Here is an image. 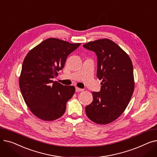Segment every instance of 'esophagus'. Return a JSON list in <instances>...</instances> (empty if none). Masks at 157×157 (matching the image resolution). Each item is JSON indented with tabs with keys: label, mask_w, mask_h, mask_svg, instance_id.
<instances>
[{
	"label": "esophagus",
	"mask_w": 157,
	"mask_h": 157,
	"mask_svg": "<svg viewBox=\"0 0 157 157\" xmlns=\"http://www.w3.org/2000/svg\"><path fill=\"white\" fill-rule=\"evenodd\" d=\"M82 91H83V89L79 88L78 87H76V92H82Z\"/></svg>",
	"instance_id": "1"
}]
</instances>
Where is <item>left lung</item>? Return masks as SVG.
<instances>
[{
    "mask_svg": "<svg viewBox=\"0 0 157 157\" xmlns=\"http://www.w3.org/2000/svg\"><path fill=\"white\" fill-rule=\"evenodd\" d=\"M95 53L97 77L102 80L101 91L93 92V101L85 108L87 117L105 125L117 119L127 107L134 90L133 65L128 55L108 39L83 46Z\"/></svg>",
    "mask_w": 157,
    "mask_h": 157,
    "instance_id": "obj_1",
    "label": "left lung"
}]
</instances>
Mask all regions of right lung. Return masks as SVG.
<instances>
[{
  "label": "right lung",
  "instance_id": "1",
  "mask_svg": "<svg viewBox=\"0 0 157 157\" xmlns=\"http://www.w3.org/2000/svg\"><path fill=\"white\" fill-rule=\"evenodd\" d=\"M81 43L49 38L32 49L23 62L19 85L27 105L37 118L53 121L61 117L75 92L53 79L64 67L67 56Z\"/></svg>",
  "mask_w": 157,
  "mask_h": 157
}]
</instances>
